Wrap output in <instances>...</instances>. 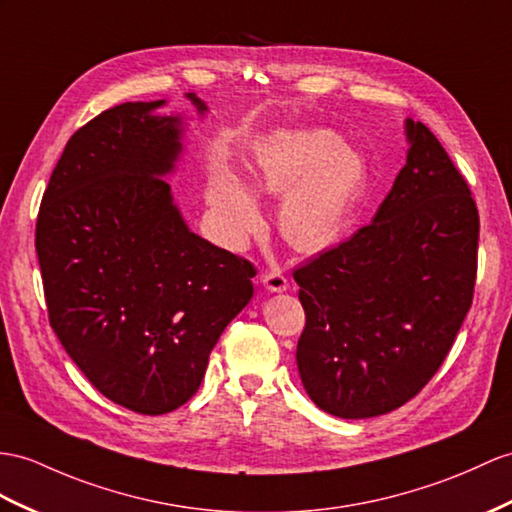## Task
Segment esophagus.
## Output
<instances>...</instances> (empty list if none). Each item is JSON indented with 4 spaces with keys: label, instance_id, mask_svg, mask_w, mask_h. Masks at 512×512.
<instances>
[{
    "label": "esophagus",
    "instance_id": "1",
    "mask_svg": "<svg viewBox=\"0 0 512 512\" xmlns=\"http://www.w3.org/2000/svg\"><path fill=\"white\" fill-rule=\"evenodd\" d=\"M260 282H263V286L267 291L271 293H282L289 289V280H286V276L282 271L273 269V271H265L263 276H260Z\"/></svg>",
    "mask_w": 512,
    "mask_h": 512
}]
</instances>
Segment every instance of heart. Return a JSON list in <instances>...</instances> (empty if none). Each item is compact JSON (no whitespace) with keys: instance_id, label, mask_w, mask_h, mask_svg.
<instances>
[{"instance_id":"1","label":"heart","mask_w":512,"mask_h":512,"mask_svg":"<svg viewBox=\"0 0 512 512\" xmlns=\"http://www.w3.org/2000/svg\"><path fill=\"white\" fill-rule=\"evenodd\" d=\"M365 184L363 156L332 130H278L256 147L252 186L282 195L278 228L297 252L317 254L339 241ZM206 202L221 232L234 243L260 226L254 193L226 167L210 178Z\"/></svg>"}]
</instances>
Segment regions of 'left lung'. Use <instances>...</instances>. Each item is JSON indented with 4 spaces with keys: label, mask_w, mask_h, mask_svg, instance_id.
Returning <instances> with one entry per match:
<instances>
[{
    "label": "left lung",
    "mask_w": 512,
    "mask_h": 512,
    "mask_svg": "<svg viewBox=\"0 0 512 512\" xmlns=\"http://www.w3.org/2000/svg\"><path fill=\"white\" fill-rule=\"evenodd\" d=\"M376 217L295 269L306 328L297 369L341 419L400 408L428 384L471 308L480 219L465 178L421 121Z\"/></svg>",
    "instance_id": "1"
}]
</instances>
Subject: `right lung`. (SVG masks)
Instances as JSON below:
<instances>
[{
  "label": "right lung",
  "instance_id": "add662e5",
  "mask_svg": "<svg viewBox=\"0 0 512 512\" xmlns=\"http://www.w3.org/2000/svg\"><path fill=\"white\" fill-rule=\"evenodd\" d=\"M199 115L208 106L186 93ZM167 102H126L71 136L36 219L49 323L110 402L165 415L202 384L254 267L186 226L165 180L182 156Z\"/></svg>",
  "mask_w": 512,
  "mask_h": 512
}]
</instances>
